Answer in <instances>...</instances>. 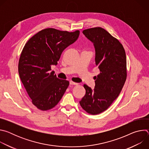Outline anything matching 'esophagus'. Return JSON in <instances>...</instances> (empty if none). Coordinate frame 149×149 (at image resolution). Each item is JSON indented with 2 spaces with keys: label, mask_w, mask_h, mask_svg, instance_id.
<instances>
[{
  "label": "esophagus",
  "mask_w": 149,
  "mask_h": 149,
  "mask_svg": "<svg viewBox=\"0 0 149 149\" xmlns=\"http://www.w3.org/2000/svg\"><path fill=\"white\" fill-rule=\"evenodd\" d=\"M70 85H72V86H77V85L78 84V83H76V82H74L73 81H70Z\"/></svg>",
  "instance_id": "34e87169"
}]
</instances>
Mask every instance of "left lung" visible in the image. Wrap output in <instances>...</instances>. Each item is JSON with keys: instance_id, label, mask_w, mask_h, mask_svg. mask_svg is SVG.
I'll return each mask as SVG.
<instances>
[{"instance_id": "8db88e82", "label": "left lung", "mask_w": 149, "mask_h": 149, "mask_svg": "<svg viewBox=\"0 0 149 149\" xmlns=\"http://www.w3.org/2000/svg\"><path fill=\"white\" fill-rule=\"evenodd\" d=\"M82 33L93 44L95 65L100 73L95 77L94 90L84 85L86 93L79 104L88 113L98 114L110 107L124 86L127 77L126 55L122 44L103 28L88 29Z\"/></svg>"}]
</instances>
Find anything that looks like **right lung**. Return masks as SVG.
<instances>
[{"label": "right lung", "mask_w": 149, "mask_h": 149, "mask_svg": "<svg viewBox=\"0 0 149 149\" xmlns=\"http://www.w3.org/2000/svg\"><path fill=\"white\" fill-rule=\"evenodd\" d=\"M79 31L42 30L26 42L21 53L18 72L34 105L41 110L52 109L61 100L69 81L59 79L51 71L63 51L77 40Z\"/></svg>", "instance_id": "add662e5"}]
</instances>
